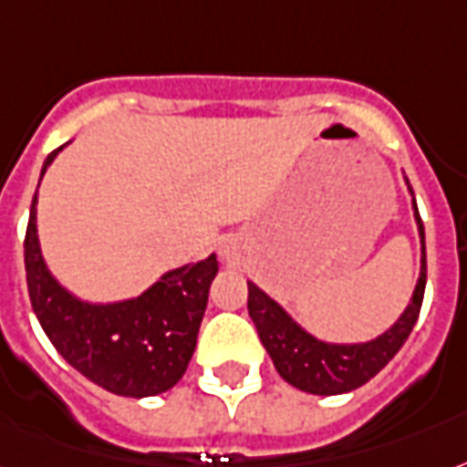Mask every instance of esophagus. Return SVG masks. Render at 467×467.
<instances>
[{
    "instance_id": "obj_1",
    "label": "esophagus",
    "mask_w": 467,
    "mask_h": 467,
    "mask_svg": "<svg viewBox=\"0 0 467 467\" xmlns=\"http://www.w3.org/2000/svg\"><path fill=\"white\" fill-rule=\"evenodd\" d=\"M240 249L242 242L237 234H225V237L220 240V257L225 259V262H233V259L240 257Z\"/></svg>"
}]
</instances>
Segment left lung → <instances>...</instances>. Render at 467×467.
Returning <instances> with one entry per match:
<instances>
[{
    "instance_id": "left-lung-1",
    "label": "left lung",
    "mask_w": 467,
    "mask_h": 467,
    "mask_svg": "<svg viewBox=\"0 0 467 467\" xmlns=\"http://www.w3.org/2000/svg\"><path fill=\"white\" fill-rule=\"evenodd\" d=\"M409 193H411V208H414L419 237H421V272L416 281L414 296L404 313L389 330H384L375 340L350 345L326 343L301 328L272 296H266L265 291L259 289L257 284L252 281L247 284L249 318L257 326L259 340L269 352L276 372L296 389L320 394V397L358 389L369 382L401 350V345L407 343L409 333L416 326V318L421 311L423 289H426V240H423V225L411 186H409Z\"/></svg>"
}]
</instances>
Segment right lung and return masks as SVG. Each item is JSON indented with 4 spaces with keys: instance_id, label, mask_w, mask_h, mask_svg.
<instances>
[{
    "instance_id": "add662e5",
    "label": "right lung",
    "mask_w": 467,
    "mask_h": 467,
    "mask_svg": "<svg viewBox=\"0 0 467 467\" xmlns=\"http://www.w3.org/2000/svg\"><path fill=\"white\" fill-rule=\"evenodd\" d=\"M58 151L48 154L41 176ZM36 202L38 193L28 215L24 265L28 298L53 348L80 375L112 394L141 400L169 391L193 358L218 257L210 254L171 269L137 298L90 304L48 272L36 230Z\"/></svg>"
}]
</instances>
